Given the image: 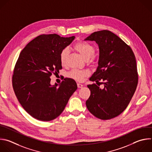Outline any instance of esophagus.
<instances>
[{
  "label": "esophagus",
  "mask_w": 152,
  "mask_h": 152,
  "mask_svg": "<svg viewBox=\"0 0 152 152\" xmlns=\"http://www.w3.org/2000/svg\"><path fill=\"white\" fill-rule=\"evenodd\" d=\"M77 87H78L79 88H82V87L83 86V85L81 84V83H78L77 84Z\"/></svg>",
  "instance_id": "1"
}]
</instances>
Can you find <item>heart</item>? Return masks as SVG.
<instances>
[{"label": "heart", "mask_w": 152, "mask_h": 152, "mask_svg": "<svg viewBox=\"0 0 152 152\" xmlns=\"http://www.w3.org/2000/svg\"><path fill=\"white\" fill-rule=\"evenodd\" d=\"M73 48L78 53L79 55L86 61L91 58V62L94 63L97 58L96 55H95L94 53V50H95L94 46L89 43L83 42V41L79 42H77L73 46ZM68 53H69V50L67 48H64L61 51L60 54V60L62 65L65 64ZM89 75V72L87 70H79L73 69L68 74L69 77L79 81L82 80L83 77L88 76Z\"/></svg>", "instance_id": "heart-1"}]
</instances>
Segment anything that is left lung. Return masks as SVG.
I'll return each instance as SVG.
<instances>
[{
	"instance_id": "obj_1",
	"label": "left lung",
	"mask_w": 152,
	"mask_h": 152,
	"mask_svg": "<svg viewBox=\"0 0 152 152\" xmlns=\"http://www.w3.org/2000/svg\"><path fill=\"white\" fill-rule=\"evenodd\" d=\"M85 40L95 41L99 47L98 66L90 80L104 82L102 89L95 83L87 86L91 95L86 107L98 119L114 118L125 110L137 88L134 54L129 46L109 30L94 32Z\"/></svg>"
}]
</instances>
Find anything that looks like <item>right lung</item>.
<instances>
[{"mask_svg":"<svg viewBox=\"0 0 152 152\" xmlns=\"http://www.w3.org/2000/svg\"><path fill=\"white\" fill-rule=\"evenodd\" d=\"M75 38L42 34L20 54L12 76L13 88L24 109L39 121H50L59 116L77 88L72 79L65 78L58 86L50 85V79L62 69L60 53Z\"/></svg>","mask_w":152,"mask_h":152,"instance_id":"add662e5","label":"right lung"}]
</instances>
